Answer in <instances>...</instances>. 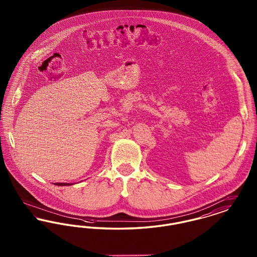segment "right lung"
Segmentation results:
<instances>
[{
  "mask_svg": "<svg viewBox=\"0 0 257 257\" xmlns=\"http://www.w3.org/2000/svg\"><path fill=\"white\" fill-rule=\"evenodd\" d=\"M57 186H69V185H73L75 183H54Z\"/></svg>",
  "mask_w": 257,
  "mask_h": 257,
  "instance_id": "obj_1",
  "label": "right lung"
}]
</instances>
